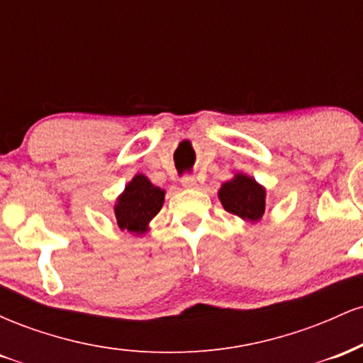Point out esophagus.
I'll use <instances>...</instances> for the list:
<instances>
[{
	"label": "esophagus",
	"mask_w": 363,
	"mask_h": 363,
	"mask_svg": "<svg viewBox=\"0 0 363 363\" xmlns=\"http://www.w3.org/2000/svg\"><path fill=\"white\" fill-rule=\"evenodd\" d=\"M182 186H184L186 189H196V187H198V182H196L194 177H184L182 179Z\"/></svg>",
	"instance_id": "1"
}]
</instances>
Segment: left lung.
I'll use <instances>...</instances> for the list:
<instances>
[{"label":"left lung","mask_w":363,"mask_h":363,"mask_svg":"<svg viewBox=\"0 0 363 363\" xmlns=\"http://www.w3.org/2000/svg\"><path fill=\"white\" fill-rule=\"evenodd\" d=\"M218 199L228 213L256 223L264 215L266 187L247 174L237 172L220 187Z\"/></svg>","instance_id":"left-lung-1"}]
</instances>
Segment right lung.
<instances>
[{
	"mask_svg": "<svg viewBox=\"0 0 363 363\" xmlns=\"http://www.w3.org/2000/svg\"><path fill=\"white\" fill-rule=\"evenodd\" d=\"M165 201V189L152 184L145 174H136L116 198L114 215L121 230L145 235Z\"/></svg>",
	"mask_w": 363,
	"mask_h": 363,
	"instance_id": "1",
	"label": "right lung"
}]
</instances>
